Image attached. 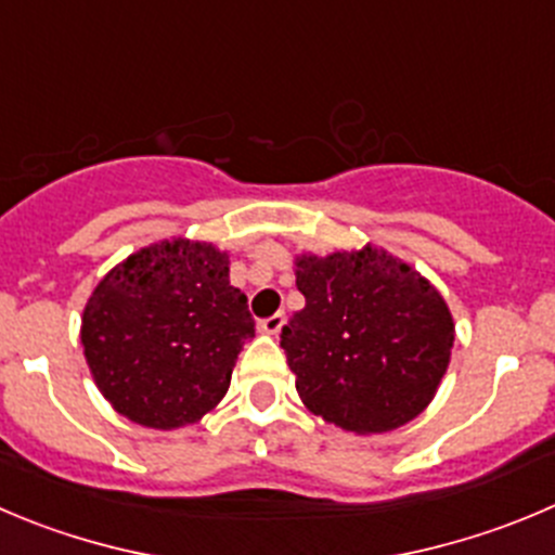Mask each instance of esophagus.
<instances>
[{"mask_svg":"<svg viewBox=\"0 0 555 555\" xmlns=\"http://www.w3.org/2000/svg\"><path fill=\"white\" fill-rule=\"evenodd\" d=\"M283 324H286V315L274 313V315H269V319L258 321V330H261L263 335H278V332L283 330Z\"/></svg>","mask_w":555,"mask_h":555,"instance_id":"1","label":"esophagus"}]
</instances>
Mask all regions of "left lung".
Instances as JSON below:
<instances>
[{
	"label": "left lung",
	"instance_id": "1",
	"mask_svg": "<svg viewBox=\"0 0 555 555\" xmlns=\"http://www.w3.org/2000/svg\"><path fill=\"white\" fill-rule=\"evenodd\" d=\"M305 308L281 346L305 409L357 436L403 427L450 367L455 321L439 288L403 258L362 245L294 256Z\"/></svg>",
	"mask_w": 555,
	"mask_h": 555
}]
</instances>
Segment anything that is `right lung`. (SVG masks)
Instances as JSON below:
<instances>
[{"mask_svg":"<svg viewBox=\"0 0 555 555\" xmlns=\"http://www.w3.org/2000/svg\"><path fill=\"white\" fill-rule=\"evenodd\" d=\"M212 242H152L116 263L83 305L81 346L116 414L152 430L195 425L225 398L256 324Z\"/></svg>","mask_w":555,"mask_h":555,"instance_id":"right-lung-1","label":"right lung"}]
</instances>
